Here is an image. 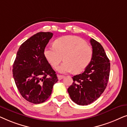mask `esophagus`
<instances>
[{
	"label": "esophagus",
	"instance_id": "esophagus-1",
	"mask_svg": "<svg viewBox=\"0 0 127 127\" xmlns=\"http://www.w3.org/2000/svg\"><path fill=\"white\" fill-rule=\"evenodd\" d=\"M57 77H58V79L59 80H61V79H62L64 77V76L60 75V74H58V75H57Z\"/></svg>",
	"mask_w": 127,
	"mask_h": 127
}]
</instances>
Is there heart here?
Instances as JSON below:
<instances>
[{
	"mask_svg": "<svg viewBox=\"0 0 127 127\" xmlns=\"http://www.w3.org/2000/svg\"><path fill=\"white\" fill-rule=\"evenodd\" d=\"M45 58L54 68L60 65L64 57L65 62L58 68L61 73L74 71L79 73L84 71L93 57V50L84 39L75 36H66L57 39L54 46L44 50Z\"/></svg>",
	"mask_w": 127,
	"mask_h": 127,
	"instance_id": "b5f03b06",
	"label": "heart"
}]
</instances>
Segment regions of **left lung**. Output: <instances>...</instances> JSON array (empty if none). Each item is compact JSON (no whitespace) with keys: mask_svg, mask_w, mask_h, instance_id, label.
I'll return each instance as SVG.
<instances>
[{"mask_svg":"<svg viewBox=\"0 0 127 127\" xmlns=\"http://www.w3.org/2000/svg\"><path fill=\"white\" fill-rule=\"evenodd\" d=\"M91 62L82 73L72 77V84L67 89L71 99L79 105H88L100 97L109 81L110 64L103 47L94 39Z\"/></svg>","mask_w":127,"mask_h":127,"instance_id":"1","label":"left lung"}]
</instances>
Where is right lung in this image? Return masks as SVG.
Masks as SVG:
<instances>
[{"label":"right lung","mask_w":127,"mask_h":127,"mask_svg":"<svg viewBox=\"0 0 127 127\" xmlns=\"http://www.w3.org/2000/svg\"><path fill=\"white\" fill-rule=\"evenodd\" d=\"M53 36L49 32L37 33L22 43L17 51L13 66V77L21 95L31 103L46 101L58 80L44 55Z\"/></svg>","instance_id":"right-lung-1"}]
</instances>
